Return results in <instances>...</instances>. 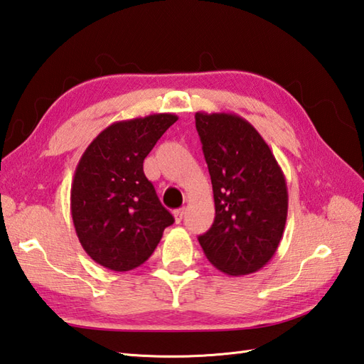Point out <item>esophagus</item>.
I'll list each match as a JSON object with an SVG mask.
<instances>
[{
    "label": "esophagus",
    "instance_id": "esophagus-1",
    "mask_svg": "<svg viewBox=\"0 0 364 364\" xmlns=\"http://www.w3.org/2000/svg\"><path fill=\"white\" fill-rule=\"evenodd\" d=\"M173 218H175L176 223H180L183 220V218H184V208H181V210L173 211Z\"/></svg>",
    "mask_w": 364,
    "mask_h": 364
}]
</instances>
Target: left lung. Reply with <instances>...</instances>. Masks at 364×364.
<instances>
[{"mask_svg": "<svg viewBox=\"0 0 364 364\" xmlns=\"http://www.w3.org/2000/svg\"><path fill=\"white\" fill-rule=\"evenodd\" d=\"M211 175L215 218L198 242L227 275H249L272 259L288 215L282 167L252 123L227 112H197Z\"/></svg>", "mask_w": 364, "mask_h": 364, "instance_id": "left-lung-1", "label": "left lung"}]
</instances>
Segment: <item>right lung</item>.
<instances>
[{
    "instance_id": "add662e5",
    "label": "right lung",
    "mask_w": 364,
    "mask_h": 364,
    "mask_svg": "<svg viewBox=\"0 0 364 364\" xmlns=\"http://www.w3.org/2000/svg\"><path fill=\"white\" fill-rule=\"evenodd\" d=\"M178 120L175 114L115 122L82 153L70 191L76 236L89 257L127 272L151 257L175 222L144 173V159Z\"/></svg>"
}]
</instances>
